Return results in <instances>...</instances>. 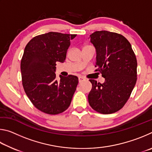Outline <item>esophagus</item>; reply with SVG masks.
Listing matches in <instances>:
<instances>
[{
	"instance_id": "obj_1",
	"label": "esophagus",
	"mask_w": 152,
	"mask_h": 152,
	"mask_svg": "<svg viewBox=\"0 0 152 152\" xmlns=\"http://www.w3.org/2000/svg\"><path fill=\"white\" fill-rule=\"evenodd\" d=\"M85 80V78H84V77H82V76H79L78 77L79 82H82L83 80Z\"/></svg>"
}]
</instances>
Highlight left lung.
I'll list each match as a JSON object with an SVG mask.
<instances>
[{
  "instance_id": "8db88e82",
  "label": "left lung",
  "mask_w": 152,
  "mask_h": 152,
  "mask_svg": "<svg viewBox=\"0 0 152 152\" xmlns=\"http://www.w3.org/2000/svg\"><path fill=\"white\" fill-rule=\"evenodd\" d=\"M91 42L96 51L95 72L104 77V83L91 79L89 104L101 114H111L122 109L137 81V59L129 41L122 35L107 31H95Z\"/></svg>"
}]
</instances>
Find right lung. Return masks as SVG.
Returning a JSON list of instances; mask_svg holds the SVG:
<instances>
[{
  "label": "right lung",
  "mask_w": 152,
  "mask_h": 152,
  "mask_svg": "<svg viewBox=\"0 0 152 152\" xmlns=\"http://www.w3.org/2000/svg\"><path fill=\"white\" fill-rule=\"evenodd\" d=\"M76 34L49 32L35 36L25 48L20 61L22 84L32 104L43 113L57 115L68 109L78 84L73 75L56 78V62H64Z\"/></svg>",
  "instance_id": "obj_1"
}]
</instances>
